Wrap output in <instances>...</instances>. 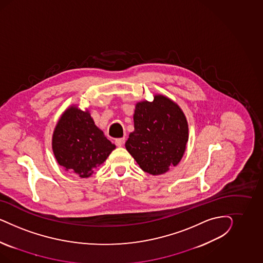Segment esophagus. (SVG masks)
I'll list each match as a JSON object with an SVG mask.
<instances>
[{
  "label": "esophagus",
  "instance_id": "esophagus-1",
  "mask_svg": "<svg viewBox=\"0 0 263 263\" xmlns=\"http://www.w3.org/2000/svg\"><path fill=\"white\" fill-rule=\"evenodd\" d=\"M124 142H125V139H124V138H120V139H117V140L115 141V143H116L118 146H122Z\"/></svg>",
  "mask_w": 263,
  "mask_h": 263
}]
</instances>
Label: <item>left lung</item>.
Wrapping results in <instances>:
<instances>
[{"label": "left lung", "instance_id": "left-lung-1", "mask_svg": "<svg viewBox=\"0 0 263 263\" xmlns=\"http://www.w3.org/2000/svg\"><path fill=\"white\" fill-rule=\"evenodd\" d=\"M134 131L125 147L143 172L165 174L183 157L188 142V123L182 110L166 96L136 104Z\"/></svg>", "mask_w": 263, "mask_h": 263}]
</instances>
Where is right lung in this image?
<instances>
[{
	"instance_id": "1",
	"label": "right lung",
	"mask_w": 263,
	"mask_h": 263,
	"mask_svg": "<svg viewBox=\"0 0 263 263\" xmlns=\"http://www.w3.org/2000/svg\"><path fill=\"white\" fill-rule=\"evenodd\" d=\"M52 148L60 166L84 178L93 174L116 145L96 126L88 111L71 106L57 123Z\"/></svg>"
}]
</instances>
